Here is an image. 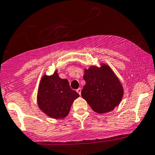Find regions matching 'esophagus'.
Wrapping results in <instances>:
<instances>
[{"label": "esophagus", "instance_id": "obj_1", "mask_svg": "<svg viewBox=\"0 0 155 155\" xmlns=\"http://www.w3.org/2000/svg\"><path fill=\"white\" fill-rule=\"evenodd\" d=\"M76 92H77L79 94V95H81V88H79V89H77V90H76Z\"/></svg>", "mask_w": 155, "mask_h": 155}]
</instances>
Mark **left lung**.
Listing matches in <instances>:
<instances>
[{"instance_id": "1", "label": "left lung", "mask_w": 155, "mask_h": 155, "mask_svg": "<svg viewBox=\"0 0 155 155\" xmlns=\"http://www.w3.org/2000/svg\"><path fill=\"white\" fill-rule=\"evenodd\" d=\"M81 96L94 111L106 113L120 104L123 96V88L118 78L109 66H91L84 71Z\"/></svg>"}]
</instances>
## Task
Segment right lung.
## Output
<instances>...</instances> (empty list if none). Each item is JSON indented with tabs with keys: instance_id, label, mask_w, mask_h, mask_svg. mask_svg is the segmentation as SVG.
I'll list each match as a JSON object with an SVG mask.
<instances>
[{
	"instance_id": "1",
	"label": "right lung",
	"mask_w": 155,
	"mask_h": 155,
	"mask_svg": "<svg viewBox=\"0 0 155 155\" xmlns=\"http://www.w3.org/2000/svg\"><path fill=\"white\" fill-rule=\"evenodd\" d=\"M79 95L70 87L67 79H60L57 71L41 78L37 101L39 108L54 119H63L68 114L74 101Z\"/></svg>"
}]
</instances>
